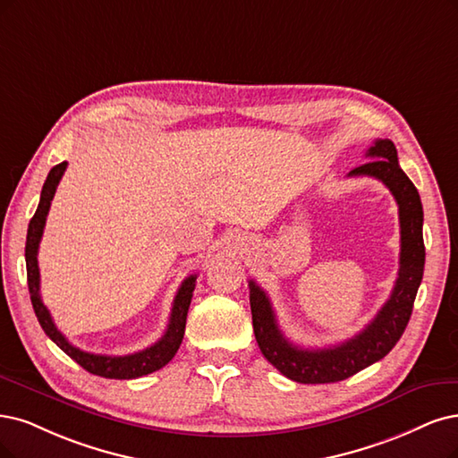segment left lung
Listing matches in <instances>:
<instances>
[{
	"mask_svg": "<svg viewBox=\"0 0 458 458\" xmlns=\"http://www.w3.org/2000/svg\"><path fill=\"white\" fill-rule=\"evenodd\" d=\"M369 162L354 167L349 177L379 179L393 192L400 216V269L391 298L374 320L351 340L325 349H303L283 335L267 294L249 281V300L257 344L267 362L296 383L317 385L344 381L386 357L410 323L413 301L425 269L422 203L415 184L402 172L391 140H376L366 152Z\"/></svg>",
	"mask_w": 458,
	"mask_h": 458,
	"instance_id": "8db88e82",
	"label": "left lung"
}]
</instances>
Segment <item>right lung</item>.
<instances>
[{
    "instance_id": "1",
    "label": "right lung",
    "mask_w": 458,
    "mask_h": 458,
    "mask_svg": "<svg viewBox=\"0 0 458 458\" xmlns=\"http://www.w3.org/2000/svg\"><path fill=\"white\" fill-rule=\"evenodd\" d=\"M65 167H67V162H62L48 172L47 181L43 184V191H41L38 211L31 216L30 226H28L26 272H28V289H30L33 311H36L39 325L50 340H53L67 354V357H72L79 366L90 371V374L106 377V379H135V377L152 374V371L164 368L169 360L175 357V352L182 342L186 313H189V308H191V300H192L198 276H189L181 283L179 291L175 294V300H174V308H172V315H169L167 328L155 345H150L140 352L124 354V357H107V354H94V352L81 351L79 347L67 342L65 335L56 328L53 317H50L47 306L41 300L39 266H38V250H39V243L43 238L50 201H53V198H55L56 186L65 172Z\"/></svg>"
}]
</instances>
